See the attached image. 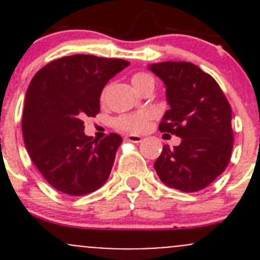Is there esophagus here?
<instances>
[{
  "instance_id": "obj_1",
  "label": "esophagus",
  "mask_w": 260,
  "mask_h": 260,
  "mask_svg": "<svg viewBox=\"0 0 260 260\" xmlns=\"http://www.w3.org/2000/svg\"><path fill=\"white\" fill-rule=\"evenodd\" d=\"M124 138L128 141V142H132V143H140L141 141H142V137L137 135H127Z\"/></svg>"
}]
</instances>
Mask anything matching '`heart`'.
<instances>
[{
  "mask_svg": "<svg viewBox=\"0 0 260 260\" xmlns=\"http://www.w3.org/2000/svg\"><path fill=\"white\" fill-rule=\"evenodd\" d=\"M131 81H132L136 90L140 91V89L142 88L145 84L149 83V81H153V78L149 74H147V73H137V74L133 75ZM152 118H153V113H152L151 111H141L136 112V113L123 114L115 119V125H117V128H119V129L124 131V132H142Z\"/></svg>",
  "mask_w": 260,
  "mask_h": 260,
  "instance_id": "obj_1",
  "label": "heart"
}]
</instances>
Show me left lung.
<instances>
[{
	"mask_svg": "<svg viewBox=\"0 0 260 260\" xmlns=\"http://www.w3.org/2000/svg\"><path fill=\"white\" fill-rule=\"evenodd\" d=\"M165 84L170 109L159 131L181 138L164 146L153 167L166 186L195 192L224 172L232 156V107L211 75L192 62L165 61L148 67Z\"/></svg>",
	"mask_w": 260,
	"mask_h": 260,
	"instance_id": "8db88e82",
	"label": "left lung"
}]
</instances>
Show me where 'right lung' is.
I'll return each instance as SVG.
<instances>
[{"instance_id":"1","label":"right lung","mask_w":260,"mask_h":260,"mask_svg":"<svg viewBox=\"0 0 260 260\" xmlns=\"http://www.w3.org/2000/svg\"><path fill=\"white\" fill-rule=\"evenodd\" d=\"M128 65L122 59L78 54L49 62L31 80L23 141L36 169L60 192L86 195L108 180L122 137L111 133L93 141L84 133L83 119L99 113L102 90Z\"/></svg>"}]
</instances>
